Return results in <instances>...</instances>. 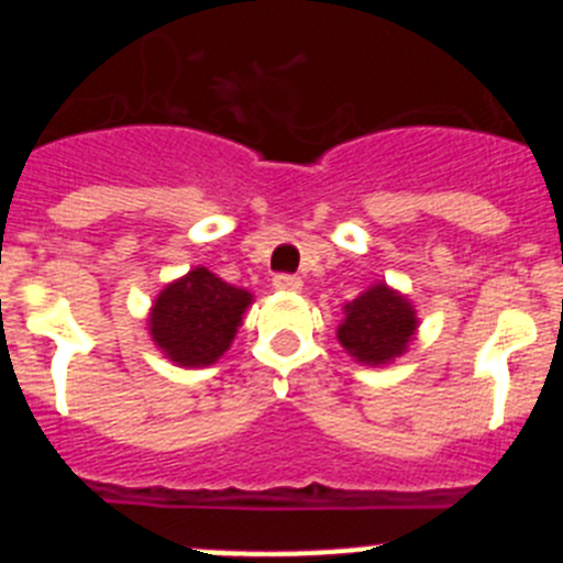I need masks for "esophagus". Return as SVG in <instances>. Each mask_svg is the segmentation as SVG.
<instances>
[{
	"label": "esophagus",
	"mask_w": 563,
	"mask_h": 563,
	"mask_svg": "<svg viewBox=\"0 0 563 563\" xmlns=\"http://www.w3.org/2000/svg\"><path fill=\"white\" fill-rule=\"evenodd\" d=\"M273 287H276V290L296 292L301 290V278L292 276V273H278V276H273Z\"/></svg>",
	"instance_id": "esophagus-1"
}]
</instances>
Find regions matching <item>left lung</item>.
<instances>
[{
	"label": "left lung",
	"instance_id": "left-lung-1",
	"mask_svg": "<svg viewBox=\"0 0 563 563\" xmlns=\"http://www.w3.org/2000/svg\"><path fill=\"white\" fill-rule=\"evenodd\" d=\"M415 330L417 318L409 301L386 285H377L346 305L338 341L352 357L377 366L402 355Z\"/></svg>",
	"mask_w": 563,
	"mask_h": 563
}]
</instances>
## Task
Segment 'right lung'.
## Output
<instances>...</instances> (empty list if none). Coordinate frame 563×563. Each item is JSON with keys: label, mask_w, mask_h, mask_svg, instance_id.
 <instances>
[{"label": "right lung", "mask_w": 563, "mask_h": 563, "mask_svg": "<svg viewBox=\"0 0 563 563\" xmlns=\"http://www.w3.org/2000/svg\"><path fill=\"white\" fill-rule=\"evenodd\" d=\"M251 292L231 287L206 267L168 285L154 301V343L180 366H208L231 346Z\"/></svg>", "instance_id": "right-lung-1"}]
</instances>
